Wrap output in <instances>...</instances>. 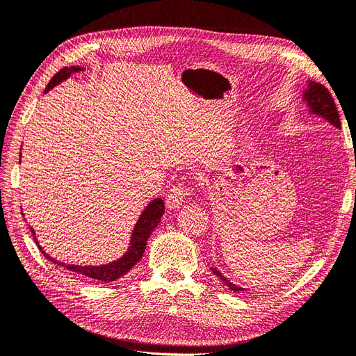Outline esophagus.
I'll return each mask as SVG.
<instances>
[{"label": "esophagus", "mask_w": 356, "mask_h": 356, "mask_svg": "<svg viewBox=\"0 0 356 356\" xmlns=\"http://www.w3.org/2000/svg\"><path fill=\"white\" fill-rule=\"evenodd\" d=\"M191 194L190 187H186L184 184H178V186L172 187L169 190L168 195H166V206L168 209H178L182 203L184 198Z\"/></svg>", "instance_id": "obj_1"}]
</instances>
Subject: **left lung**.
<instances>
[{"mask_svg": "<svg viewBox=\"0 0 356 356\" xmlns=\"http://www.w3.org/2000/svg\"><path fill=\"white\" fill-rule=\"evenodd\" d=\"M302 101L307 104V106L309 108V113H314L317 117H321L323 120H325L327 122H330L332 125H334L336 129H340V120H339V112L336 108V104L333 101V97L330 95V92L327 90L323 84L316 83L312 80H308V86L304 90L302 95ZM210 270L215 273L225 285L229 288L234 292H239V291H245L243 288L236 286L235 283L227 280L216 267H210Z\"/></svg>", "mask_w": 356, "mask_h": 356, "instance_id": "obj_1", "label": "left lung"}]
</instances>
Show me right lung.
<instances>
[{"mask_svg":"<svg viewBox=\"0 0 356 356\" xmlns=\"http://www.w3.org/2000/svg\"><path fill=\"white\" fill-rule=\"evenodd\" d=\"M79 71H83V67H79V65L64 67L51 79V81L48 83V86L45 89V93L49 92L51 89H54L56 84H60L64 80H67L71 74L79 73ZM163 213H165V204H163L162 198H154V200H152L145 207L143 213H141L137 223L133 227L129 250H127L125 254L118 260L111 261L108 264H101V266H76V264H64L61 261H56L55 259L51 257V255H48L44 250H42V247L38 244V239L35 236L33 229H32V235H33L35 243L38 244V248L40 250L42 254L45 255L47 260L55 263L56 266L65 267L67 270H70V272H74L84 277L99 280V282H113V280L120 279L121 276H124L127 272H129V270H131L136 266V263L140 261L141 257H143L147 239H149L150 234L156 229V226L159 225Z\"/></svg>","mask_w":356,"mask_h":356,"instance_id":"obj_1","label":"right lung"}]
</instances>
